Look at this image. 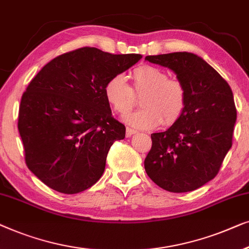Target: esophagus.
Wrapping results in <instances>:
<instances>
[{"instance_id":"esophagus-1","label":"esophagus","mask_w":249,"mask_h":249,"mask_svg":"<svg viewBox=\"0 0 249 249\" xmlns=\"http://www.w3.org/2000/svg\"><path fill=\"white\" fill-rule=\"evenodd\" d=\"M136 133V131L135 129H133V128H129V127H126V138H131V136L133 135V134H135Z\"/></svg>"}]
</instances>
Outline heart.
I'll return each instance as SVG.
<instances>
[{"label":"heart","instance_id":"1","mask_svg":"<svg viewBox=\"0 0 249 249\" xmlns=\"http://www.w3.org/2000/svg\"><path fill=\"white\" fill-rule=\"evenodd\" d=\"M133 87L123 74H116L104 87L107 103L118 114L134 107L135 93L143 94V108L125 117L136 128H152L160 124L171 125L179 120L187 103L186 88L179 80L169 79L167 72L152 65H142L132 73Z\"/></svg>","mask_w":249,"mask_h":249}]
</instances>
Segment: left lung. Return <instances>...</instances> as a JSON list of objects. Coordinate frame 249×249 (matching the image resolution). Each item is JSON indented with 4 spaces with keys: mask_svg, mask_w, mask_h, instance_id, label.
Returning a JSON list of instances; mask_svg holds the SVG:
<instances>
[{
    "mask_svg": "<svg viewBox=\"0 0 249 249\" xmlns=\"http://www.w3.org/2000/svg\"><path fill=\"white\" fill-rule=\"evenodd\" d=\"M145 59L176 73L187 93L179 120L167 131L151 134L145 171L168 192L197 190L218 175L232 145L237 120L232 91L211 65L193 53L177 52Z\"/></svg>",
    "mask_w": 249,
    "mask_h": 249,
    "instance_id": "1",
    "label": "left lung"
}]
</instances>
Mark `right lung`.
Instances as JSON below:
<instances>
[{
  "instance_id": "add662e5",
  "label": "right lung",
  "mask_w": 249,
  "mask_h": 249,
  "mask_svg": "<svg viewBox=\"0 0 249 249\" xmlns=\"http://www.w3.org/2000/svg\"><path fill=\"white\" fill-rule=\"evenodd\" d=\"M142 58L82 47L47 63L22 94L18 129L28 168L52 190L76 194L103 176L125 126L111 116L104 87Z\"/></svg>"
}]
</instances>
